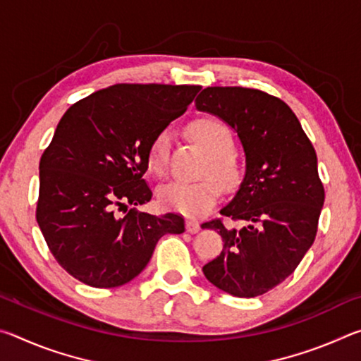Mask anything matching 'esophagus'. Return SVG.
Returning <instances> with one entry per match:
<instances>
[{"instance_id":"obj_1","label":"esophagus","mask_w":361,"mask_h":361,"mask_svg":"<svg viewBox=\"0 0 361 361\" xmlns=\"http://www.w3.org/2000/svg\"><path fill=\"white\" fill-rule=\"evenodd\" d=\"M186 231L191 232V234H195V232L200 231V224L195 221V219H188V221H186Z\"/></svg>"}]
</instances>
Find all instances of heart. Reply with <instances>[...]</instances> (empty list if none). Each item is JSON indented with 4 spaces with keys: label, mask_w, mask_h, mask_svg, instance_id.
Instances as JSON below:
<instances>
[{
    "label": "heart",
    "mask_w": 361,
    "mask_h": 361,
    "mask_svg": "<svg viewBox=\"0 0 361 361\" xmlns=\"http://www.w3.org/2000/svg\"><path fill=\"white\" fill-rule=\"evenodd\" d=\"M191 137L209 152L205 164V178L199 181H172L159 189V204L170 212L185 216H202L210 212L221 195L224 188L234 189L242 180V167L237 156L232 152L234 138L228 126L213 116H204L192 121L188 127ZM170 137L167 132H159L151 140L146 151V166L151 173L162 176L169 167ZM216 176L213 177L212 175ZM220 181L218 182L217 180Z\"/></svg>",
    "instance_id": "heart-1"
}]
</instances>
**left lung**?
<instances>
[{
	"label": "left lung",
	"instance_id": "1",
	"mask_svg": "<svg viewBox=\"0 0 361 361\" xmlns=\"http://www.w3.org/2000/svg\"><path fill=\"white\" fill-rule=\"evenodd\" d=\"M195 108L213 113L237 132L247 156L239 191L202 228L223 237V252L202 267L216 288L255 298L295 272L312 247L325 200L317 154L296 114L258 89L207 87Z\"/></svg>",
	"mask_w": 361,
	"mask_h": 361
}]
</instances>
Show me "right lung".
<instances>
[{
	"label": "right lung",
	"mask_w": 361,
	"mask_h": 361,
	"mask_svg": "<svg viewBox=\"0 0 361 361\" xmlns=\"http://www.w3.org/2000/svg\"><path fill=\"white\" fill-rule=\"evenodd\" d=\"M200 89L116 84L60 119L39 161L36 221L54 258L79 282L94 288L130 282L162 235L185 232L178 213L156 216L127 207L151 200L143 180L148 146Z\"/></svg>",
	"instance_id": "add662e5"
}]
</instances>
